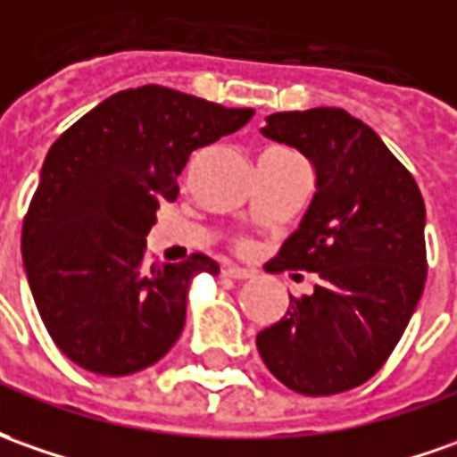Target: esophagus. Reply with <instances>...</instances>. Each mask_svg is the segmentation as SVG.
<instances>
[{"mask_svg":"<svg viewBox=\"0 0 457 457\" xmlns=\"http://www.w3.org/2000/svg\"><path fill=\"white\" fill-rule=\"evenodd\" d=\"M222 275L229 278V280H250V278H253L250 270L237 268V265H225V268H222Z\"/></svg>","mask_w":457,"mask_h":457,"instance_id":"esophagus-1","label":"esophagus"}]
</instances>
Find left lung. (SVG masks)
Instances as JSON below:
<instances>
[{"label":"left lung","instance_id":"8db88e82","mask_svg":"<svg viewBox=\"0 0 457 457\" xmlns=\"http://www.w3.org/2000/svg\"><path fill=\"white\" fill-rule=\"evenodd\" d=\"M260 129L315 170V195L270 272H318L257 333L268 370L303 395L370 380L405 333L423 295L425 204L412 175L368 124L337 107L278 112Z\"/></svg>","mask_w":457,"mask_h":457}]
</instances>
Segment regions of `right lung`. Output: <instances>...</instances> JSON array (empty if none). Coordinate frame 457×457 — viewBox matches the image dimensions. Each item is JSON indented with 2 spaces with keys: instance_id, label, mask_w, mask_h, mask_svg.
Returning a JSON list of instances; mask_svg holds the SVG:
<instances>
[{
  "instance_id": "obj_1",
  "label": "right lung",
  "mask_w": 457,
  "mask_h": 457,
  "mask_svg": "<svg viewBox=\"0 0 457 457\" xmlns=\"http://www.w3.org/2000/svg\"><path fill=\"white\" fill-rule=\"evenodd\" d=\"M254 110H228L145 85L99 102L49 147L21 228V260L46 333L97 375L154 365L185 328L207 254L145 262L160 203H175L192 152L237 132Z\"/></svg>"
}]
</instances>
